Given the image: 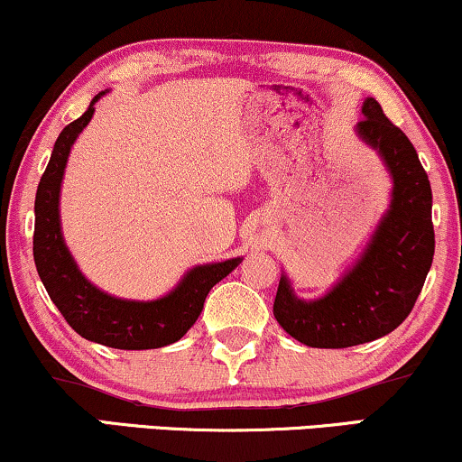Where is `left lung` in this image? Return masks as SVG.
<instances>
[{"instance_id": "obj_1", "label": "left lung", "mask_w": 462, "mask_h": 462, "mask_svg": "<svg viewBox=\"0 0 462 462\" xmlns=\"http://www.w3.org/2000/svg\"><path fill=\"white\" fill-rule=\"evenodd\" d=\"M362 115L356 130L386 162L394 180L393 202L358 264L324 299H296L288 279H279L274 319L309 347H352L393 332L411 313L433 264L429 174L410 138L383 115L375 97H366Z\"/></svg>"}]
</instances>
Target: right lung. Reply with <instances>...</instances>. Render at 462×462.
<instances>
[{
    "label": "right lung",
    "instance_id": "obj_1",
    "mask_svg": "<svg viewBox=\"0 0 462 462\" xmlns=\"http://www.w3.org/2000/svg\"><path fill=\"white\" fill-rule=\"evenodd\" d=\"M97 93L83 116L63 127L36 191L33 260L51 300L80 337L115 349H157L179 341L200 315L215 283L238 266L241 258L196 266L160 300H121L91 285L74 264L60 226V189L69 147L89 124Z\"/></svg>",
    "mask_w": 462,
    "mask_h": 462
}]
</instances>
